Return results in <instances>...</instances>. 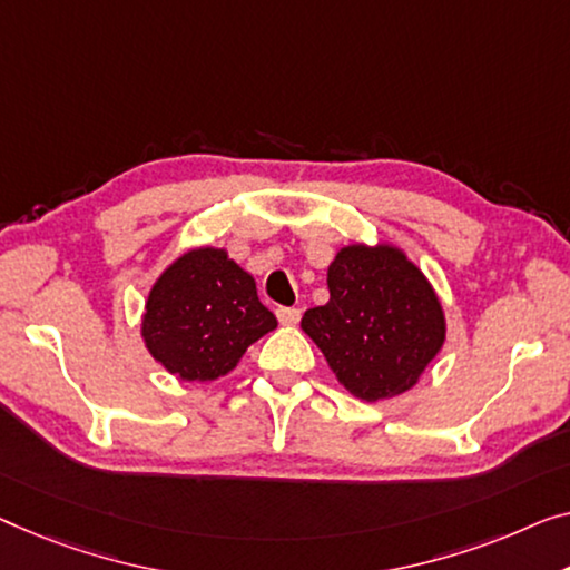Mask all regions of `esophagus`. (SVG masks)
Segmentation results:
<instances>
[{"label": "esophagus", "instance_id": "obj_1", "mask_svg": "<svg viewBox=\"0 0 570 570\" xmlns=\"http://www.w3.org/2000/svg\"><path fill=\"white\" fill-rule=\"evenodd\" d=\"M276 317H278V322H282V325H296V322L302 320V312L296 307H278Z\"/></svg>", "mask_w": 570, "mask_h": 570}]
</instances>
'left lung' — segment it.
I'll list each match as a JSON object with an SVG mask.
<instances>
[{
	"instance_id": "obj_1",
	"label": "left lung",
	"mask_w": 570,
	"mask_h": 570,
	"mask_svg": "<svg viewBox=\"0 0 570 570\" xmlns=\"http://www.w3.org/2000/svg\"><path fill=\"white\" fill-rule=\"evenodd\" d=\"M330 302L302 330L340 384L363 402L417 384L445 343V312L428 276L394 245H345L327 268Z\"/></svg>"
}]
</instances>
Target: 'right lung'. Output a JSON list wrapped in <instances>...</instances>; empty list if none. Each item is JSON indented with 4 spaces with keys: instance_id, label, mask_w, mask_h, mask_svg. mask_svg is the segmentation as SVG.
Listing matches in <instances>:
<instances>
[{
    "instance_id": "right-lung-1",
    "label": "right lung",
    "mask_w": 570,
    "mask_h": 570,
    "mask_svg": "<svg viewBox=\"0 0 570 570\" xmlns=\"http://www.w3.org/2000/svg\"><path fill=\"white\" fill-rule=\"evenodd\" d=\"M278 325L256 282L223 248L186 250L153 284L140 335L148 353L176 379L215 381Z\"/></svg>"
}]
</instances>
